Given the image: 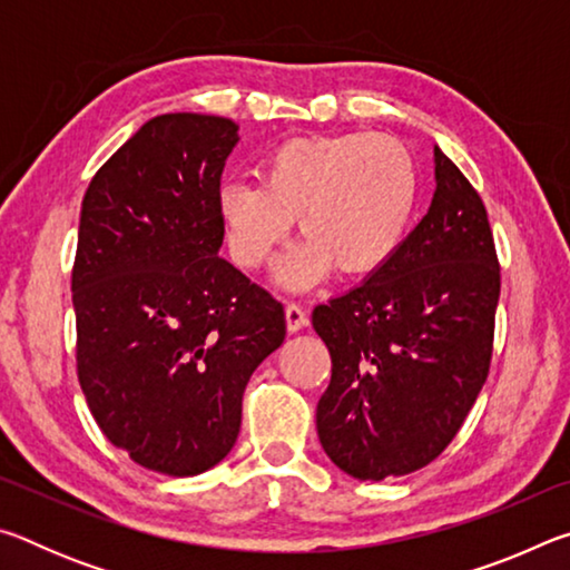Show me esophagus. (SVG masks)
I'll list each match as a JSON object with an SVG mask.
<instances>
[{
	"instance_id": "34e87169",
	"label": "esophagus",
	"mask_w": 570,
	"mask_h": 570,
	"mask_svg": "<svg viewBox=\"0 0 570 570\" xmlns=\"http://www.w3.org/2000/svg\"><path fill=\"white\" fill-rule=\"evenodd\" d=\"M286 326L288 332H298L306 326V308L302 304H286Z\"/></svg>"
}]
</instances>
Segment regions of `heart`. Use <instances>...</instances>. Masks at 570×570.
Returning a JSON list of instances; mask_svg holds the SVG:
<instances>
[{
	"instance_id": "b5f03b06",
	"label": "heart",
	"mask_w": 570,
	"mask_h": 570,
	"mask_svg": "<svg viewBox=\"0 0 570 570\" xmlns=\"http://www.w3.org/2000/svg\"><path fill=\"white\" fill-rule=\"evenodd\" d=\"M417 188V163L392 135L298 138L262 163V186L224 183L218 214L230 256L248 272L272 262L296 218L306 244L286 258L282 278L304 286L330 268L366 276L387 264L412 220Z\"/></svg>"
}]
</instances>
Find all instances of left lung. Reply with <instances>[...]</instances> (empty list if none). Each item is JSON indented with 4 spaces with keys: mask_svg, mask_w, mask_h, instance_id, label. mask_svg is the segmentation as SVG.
Instances as JSON below:
<instances>
[{
    "mask_svg": "<svg viewBox=\"0 0 570 570\" xmlns=\"http://www.w3.org/2000/svg\"><path fill=\"white\" fill-rule=\"evenodd\" d=\"M430 210L364 284L312 314L332 356L316 404L326 455L346 475H410L445 450L493 360L500 264L488 210L435 146Z\"/></svg>",
    "mask_w": 570,
    "mask_h": 570,
    "instance_id": "obj_1",
    "label": "left lung"
}]
</instances>
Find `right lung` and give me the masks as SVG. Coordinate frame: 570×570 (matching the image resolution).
Instances as JSON below:
<instances>
[{
	"instance_id": "right-lung-1",
	"label": "right lung",
	"mask_w": 570,
	"mask_h": 570,
	"mask_svg": "<svg viewBox=\"0 0 570 570\" xmlns=\"http://www.w3.org/2000/svg\"><path fill=\"white\" fill-rule=\"evenodd\" d=\"M236 142L228 118L158 115L82 198L77 380L102 435L173 478L228 455L250 374L286 336L282 302L218 256L220 173Z\"/></svg>"
}]
</instances>
